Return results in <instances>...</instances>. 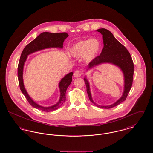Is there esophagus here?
Segmentation results:
<instances>
[{"mask_svg":"<svg viewBox=\"0 0 153 153\" xmlns=\"http://www.w3.org/2000/svg\"><path fill=\"white\" fill-rule=\"evenodd\" d=\"M81 74H82L81 71L80 70H77L74 73V76L75 77H79L81 76Z\"/></svg>","mask_w":153,"mask_h":153,"instance_id":"34e87169","label":"esophagus"}]
</instances>
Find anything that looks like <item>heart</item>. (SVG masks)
Returning a JSON list of instances; mask_svg holds the SVG:
<instances>
[{"mask_svg": "<svg viewBox=\"0 0 153 153\" xmlns=\"http://www.w3.org/2000/svg\"><path fill=\"white\" fill-rule=\"evenodd\" d=\"M100 42L95 39L80 41L73 45L69 51L71 56L79 58L83 56L86 62H91L97 56L100 50Z\"/></svg>", "mask_w": 153, "mask_h": 153, "instance_id": "b5f03b06", "label": "heart"}]
</instances>
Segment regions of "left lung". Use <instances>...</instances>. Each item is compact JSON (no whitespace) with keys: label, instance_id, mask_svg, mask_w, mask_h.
I'll return each mask as SVG.
<instances>
[{"label":"left lung","instance_id":"8db88e82","mask_svg":"<svg viewBox=\"0 0 153 153\" xmlns=\"http://www.w3.org/2000/svg\"><path fill=\"white\" fill-rule=\"evenodd\" d=\"M97 31L102 35L104 47L100 55L96 57L89 64L88 68L91 69L102 63H112L121 69L124 76V90L122 96L116 102L108 106H100L95 104L92 99L89 82L84 78L87 92L90 101L98 107L108 109L117 106L126 100L132 84L134 63L129 51L124 46L117 40L111 31L105 29H100L97 30Z\"/></svg>","mask_w":153,"mask_h":153}]
</instances>
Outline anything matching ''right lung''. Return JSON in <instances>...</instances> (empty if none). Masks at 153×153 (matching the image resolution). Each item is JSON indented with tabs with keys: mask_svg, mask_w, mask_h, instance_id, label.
I'll return each instance as SVG.
<instances>
[{
	"mask_svg": "<svg viewBox=\"0 0 153 153\" xmlns=\"http://www.w3.org/2000/svg\"><path fill=\"white\" fill-rule=\"evenodd\" d=\"M68 34L66 33H51L49 32H44L39 34L29 44H27L23 51H22L19 62L18 66V77L19 81V87L23 94L25 95L26 99L30 104L36 109L41 110L45 112H49L58 109L60 107L66 100V91L72 81L73 72L66 74L65 76L61 80L59 84V88L60 89V99L59 102L55 105L49 107H44L39 105L34 102L27 93L24 87L23 81V69L24 64L27 56L35 51H38L42 49L49 48H62L63 42L68 36Z\"/></svg>",
	"mask_w": 153,
	"mask_h": 153,
	"instance_id": "obj_1",
	"label": "right lung"
}]
</instances>
